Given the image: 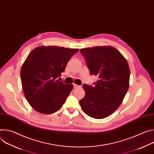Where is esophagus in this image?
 <instances>
[{
    "mask_svg": "<svg viewBox=\"0 0 154 154\" xmlns=\"http://www.w3.org/2000/svg\"><path fill=\"white\" fill-rule=\"evenodd\" d=\"M80 88V86H79L76 84H74V88L76 89V88Z\"/></svg>",
    "mask_w": 154,
    "mask_h": 154,
    "instance_id": "34e87169",
    "label": "esophagus"
}]
</instances>
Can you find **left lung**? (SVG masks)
Listing matches in <instances>:
<instances>
[{
  "instance_id": "8db88e82",
  "label": "left lung",
  "mask_w": 154,
  "mask_h": 154,
  "mask_svg": "<svg viewBox=\"0 0 154 154\" xmlns=\"http://www.w3.org/2000/svg\"><path fill=\"white\" fill-rule=\"evenodd\" d=\"M91 75L98 77L95 86L83 85L84 97L79 101L89 116L103 119L120 106L129 87L130 69L127 60L115 48L96 46L81 49Z\"/></svg>"
}]
</instances>
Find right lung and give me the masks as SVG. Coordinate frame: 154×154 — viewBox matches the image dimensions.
Returning a JSON list of instances; mask_svg holds the SVG:
<instances>
[{"mask_svg":"<svg viewBox=\"0 0 154 154\" xmlns=\"http://www.w3.org/2000/svg\"><path fill=\"white\" fill-rule=\"evenodd\" d=\"M79 49L55 46L35 48L22 65L20 79L30 106L42 114H51L63 106L73 88L58 78Z\"/></svg>","mask_w":154,"mask_h":154,"instance_id":"right-lung-1","label":"right lung"}]
</instances>
